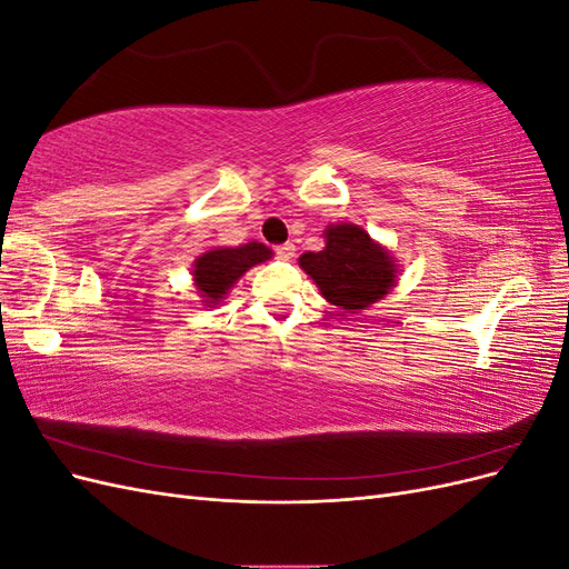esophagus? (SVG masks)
<instances>
[{
    "label": "esophagus",
    "mask_w": 569,
    "mask_h": 569,
    "mask_svg": "<svg viewBox=\"0 0 569 569\" xmlns=\"http://www.w3.org/2000/svg\"><path fill=\"white\" fill-rule=\"evenodd\" d=\"M274 251H278V256H280V258H284V261H291V258L297 256V247L291 244V242H287V244H280V247L274 249Z\"/></svg>",
    "instance_id": "esophagus-1"
}]
</instances>
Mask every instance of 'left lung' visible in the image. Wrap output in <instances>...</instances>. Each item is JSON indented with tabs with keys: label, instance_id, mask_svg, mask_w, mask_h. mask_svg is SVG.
I'll use <instances>...</instances> for the list:
<instances>
[{
	"label": "left lung",
	"instance_id": "8db88e82",
	"mask_svg": "<svg viewBox=\"0 0 569 569\" xmlns=\"http://www.w3.org/2000/svg\"><path fill=\"white\" fill-rule=\"evenodd\" d=\"M322 237V251L301 253L299 266L318 284L320 295L343 313L366 311L396 287L399 263L366 228L356 222H332Z\"/></svg>",
	"mask_w": 569,
	"mask_h": 569
}]
</instances>
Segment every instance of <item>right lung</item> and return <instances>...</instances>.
Masks as SVG:
<instances>
[{
	"label": "right lung",
	"mask_w": 569,
	"mask_h": 569,
	"mask_svg": "<svg viewBox=\"0 0 569 569\" xmlns=\"http://www.w3.org/2000/svg\"><path fill=\"white\" fill-rule=\"evenodd\" d=\"M272 258V251L261 242H249L242 247H216L194 258L192 280L197 295L206 306H218L228 297V291L242 274Z\"/></svg>",
	"instance_id": "add662e5"
}]
</instances>
